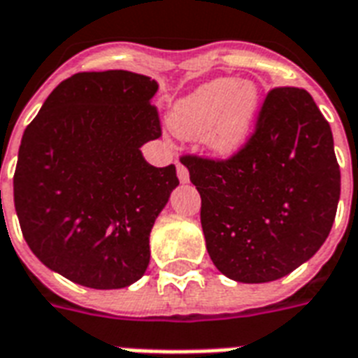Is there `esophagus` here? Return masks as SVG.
Masks as SVG:
<instances>
[{
  "instance_id": "1",
  "label": "esophagus",
  "mask_w": 358,
  "mask_h": 358,
  "mask_svg": "<svg viewBox=\"0 0 358 358\" xmlns=\"http://www.w3.org/2000/svg\"><path fill=\"white\" fill-rule=\"evenodd\" d=\"M177 177H179V181L181 182H188V179H190L187 166L181 164V162H177Z\"/></svg>"
}]
</instances>
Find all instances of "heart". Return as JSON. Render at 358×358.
Instances as JSON below:
<instances>
[{
  "label": "heart",
  "instance_id": "obj_1",
  "mask_svg": "<svg viewBox=\"0 0 358 358\" xmlns=\"http://www.w3.org/2000/svg\"><path fill=\"white\" fill-rule=\"evenodd\" d=\"M259 95L252 84L218 78L201 85L171 112V129L188 140L203 138L215 153L234 155L252 132Z\"/></svg>",
  "mask_w": 358,
  "mask_h": 358
}]
</instances>
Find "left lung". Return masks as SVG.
Here are the masks:
<instances>
[{
    "mask_svg": "<svg viewBox=\"0 0 358 358\" xmlns=\"http://www.w3.org/2000/svg\"><path fill=\"white\" fill-rule=\"evenodd\" d=\"M181 162L201 196L207 252L228 278H282L331 234L340 166L331 127L303 87L268 91L252 134L228 159L182 155Z\"/></svg>",
    "mask_w": 358,
    "mask_h": 358,
    "instance_id": "1",
    "label": "left lung"
}]
</instances>
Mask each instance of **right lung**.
<instances>
[{"label":"right lung","mask_w":358,"mask_h":358,"mask_svg":"<svg viewBox=\"0 0 358 358\" xmlns=\"http://www.w3.org/2000/svg\"><path fill=\"white\" fill-rule=\"evenodd\" d=\"M157 90L129 71L73 74L24 130L13 179L22 235L76 284L119 289L148 268L149 234L179 185L176 166L140 151L162 136Z\"/></svg>","instance_id":"obj_1"}]
</instances>
